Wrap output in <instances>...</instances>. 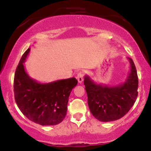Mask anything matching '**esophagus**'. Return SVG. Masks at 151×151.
<instances>
[{"mask_svg": "<svg viewBox=\"0 0 151 151\" xmlns=\"http://www.w3.org/2000/svg\"><path fill=\"white\" fill-rule=\"evenodd\" d=\"M84 72L83 70L79 71V72L77 73V79L78 80V82H79V84H81V83L83 81V79H84Z\"/></svg>", "mask_w": 151, "mask_h": 151, "instance_id": "esophagus-1", "label": "esophagus"}]
</instances>
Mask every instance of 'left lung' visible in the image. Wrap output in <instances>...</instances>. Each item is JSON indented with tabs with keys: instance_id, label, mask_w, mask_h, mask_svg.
<instances>
[{
	"instance_id": "left-lung-1",
	"label": "left lung",
	"mask_w": 151,
	"mask_h": 151,
	"mask_svg": "<svg viewBox=\"0 0 151 151\" xmlns=\"http://www.w3.org/2000/svg\"><path fill=\"white\" fill-rule=\"evenodd\" d=\"M130 71L125 81L115 86L96 84L89 76H84L90 111L103 122L116 121L129 112L138 96V79L132 59L128 58Z\"/></svg>"
}]
</instances>
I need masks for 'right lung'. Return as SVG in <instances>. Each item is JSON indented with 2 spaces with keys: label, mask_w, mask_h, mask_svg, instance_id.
Instances as JSON below:
<instances>
[{
  "label": "right lung",
  "mask_w": 151,
  "mask_h": 151,
  "mask_svg": "<svg viewBox=\"0 0 151 151\" xmlns=\"http://www.w3.org/2000/svg\"><path fill=\"white\" fill-rule=\"evenodd\" d=\"M30 51L26 50L15 70V102L29 120L42 126L57 125L65 119L69 96L78 81L72 77L40 83L31 78L23 65Z\"/></svg>",
  "instance_id": "1"
}]
</instances>
